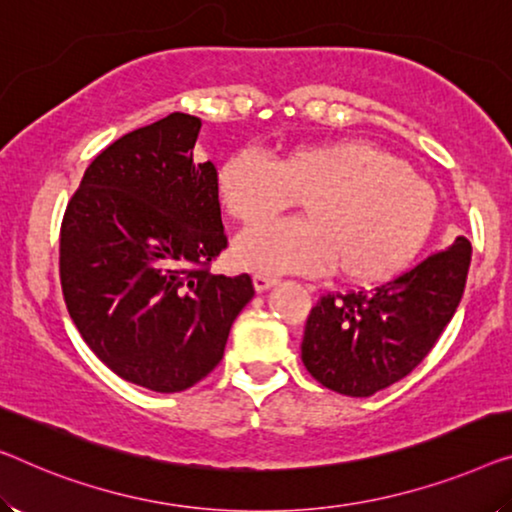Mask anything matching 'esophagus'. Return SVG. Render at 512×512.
Returning <instances> with one entry per match:
<instances>
[{"label":"esophagus","instance_id":"1","mask_svg":"<svg viewBox=\"0 0 512 512\" xmlns=\"http://www.w3.org/2000/svg\"><path fill=\"white\" fill-rule=\"evenodd\" d=\"M276 282H278L276 276H266V273H255V276H253V285H255L257 292H266V289L276 285Z\"/></svg>","mask_w":512,"mask_h":512}]
</instances>
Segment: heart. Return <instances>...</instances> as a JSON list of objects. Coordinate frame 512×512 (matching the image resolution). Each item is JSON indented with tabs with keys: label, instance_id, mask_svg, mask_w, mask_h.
<instances>
[{
	"label": "heart",
	"instance_id": "obj_1",
	"mask_svg": "<svg viewBox=\"0 0 512 512\" xmlns=\"http://www.w3.org/2000/svg\"><path fill=\"white\" fill-rule=\"evenodd\" d=\"M218 200L253 227L303 202L308 220L248 230L234 262L262 273H335L358 285L393 278L430 239L439 200L407 163L363 140L296 147L271 163L241 151L218 170Z\"/></svg>",
	"mask_w": 512,
	"mask_h": 512
}]
</instances>
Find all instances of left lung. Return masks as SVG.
<instances>
[{
    "label": "left lung",
    "instance_id": "left-lung-1",
    "mask_svg": "<svg viewBox=\"0 0 512 512\" xmlns=\"http://www.w3.org/2000/svg\"><path fill=\"white\" fill-rule=\"evenodd\" d=\"M471 243L427 255L400 276L358 292H329L310 310L301 358L319 384L368 398L416 368L451 322L467 285Z\"/></svg>",
    "mask_w": 512,
    "mask_h": 512
}]
</instances>
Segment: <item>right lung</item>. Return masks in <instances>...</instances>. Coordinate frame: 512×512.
<instances>
[{
	"instance_id": "obj_1",
	"label": "right lung",
	"mask_w": 512,
	"mask_h": 512,
	"mask_svg": "<svg viewBox=\"0 0 512 512\" xmlns=\"http://www.w3.org/2000/svg\"><path fill=\"white\" fill-rule=\"evenodd\" d=\"M200 128L172 112L114 140L85 170L59 232L61 292L82 340L156 393L207 377L255 296L248 273H211L227 234L216 165L193 156Z\"/></svg>"
}]
</instances>
